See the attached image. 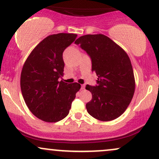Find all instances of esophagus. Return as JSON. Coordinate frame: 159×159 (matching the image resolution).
<instances>
[{
  "mask_svg": "<svg viewBox=\"0 0 159 159\" xmlns=\"http://www.w3.org/2000/svg\"><path fill=\"white\" fill-rule=\"evenodd\" d=\"M85 85H81V89H82V90H84V89H85Z\"/></svg>",
  "mask_w": 159,
  "mask_h": 159,
  "instance_id": "obj_1",
  "label": "esophagus"
}]
</instances>
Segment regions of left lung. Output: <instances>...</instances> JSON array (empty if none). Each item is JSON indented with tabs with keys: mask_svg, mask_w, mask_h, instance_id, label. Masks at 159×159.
Wrapping results in <instances>:
<instances>
[{
	"mask_svg": "<svg viewBox=\"0 0 159 159\" xmlns=\"http://www.w3.org/2000/svg\"><path fill=\"white\" fill-rule=\"evenodd\" d=\"M75 44L90 56L91 70L98 76V85L85 87L92 94L85 106L88 112L99 120H115L126 111L135 93L129 57L121 47L102 34L83 35Z\"/></svg>",
	"mask_w": 159,
	"mask_h": 159,
	"instance_id": "obj_1",
	"label": "left lung"
}]
</instances>
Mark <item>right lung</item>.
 I'll return each mask as SVG.
<instances>
[{
    "label": "right lung",
    "mask_w": 159,
    "mask_h": 159,
    "mask_svg": "<svg viewBox=\"0 0 159 159\" xmlns=\"http://www.w3.org/2000/svg\"><path fill=\"white\" fill-rule=\"evenodd\" d=\"M76 37L72 33L48 35L32 50L24 64L20 74L24 100L30 111L45 122L65 118L81 88L77 83L59 81L64 74L62 53Z\"/></svg>",
    "instance_id": "add662e5"
}]
</instances>
